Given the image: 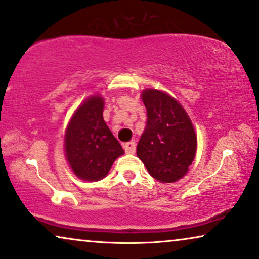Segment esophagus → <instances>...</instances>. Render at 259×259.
Masks as SVG:
<instances>
[{"label": "esophagus", "instance_id": "34e87169", "mask_svg": "<svg viewBox=\"0 0 259 259\" xmlns=\"http://www.w3.org/2000/svg\"><path fill=\"white\" fill-rule=\"evenodd\" d=\"M123 150H125L126 153L132 154L136 152V143L134 141H128V143L123 144Z\"/></svg>", "mask_w": 259, "mask_h": 259}]
</instances>
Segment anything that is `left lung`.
Instances as JSON below:
<instances>
[{
  "label": "left lung",
  "mask_w": 259,
  "mask_h": 259,
  "mask_svg": "<svg viewBox=\"0 0 259 259\" xmlns=\"http://www.w3.org/2000/svg\"><path fill=\"white\" fill-rule=\"evenodd\" d=\"M147 121L137 155L159 182L173 183L186 175L197 150V138L186 112L171 95L157 90L143 92Z\"/></svg>",
  "instance_id": "left-lung-1"
}]
</instances>
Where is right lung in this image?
I'll return each instance as SVG.
<instances>
[{"mask_svg": "<svg viewBox=\"0 0 259 259\" xmlns=\"http://www.w3.org/2000/svg\"><path fill=\"white\" fill-rule=\"evenodd\" d=\"M101 97L87 99L73 115L65 138L66 155L70 167L83 180H99L107 176L113 162L123 154L104 121Z\"/></svg>", "mask_w": 259, "mask_h": 259, "instance_id": "right-lung-1", "label": "right lung"}]
</instances>
